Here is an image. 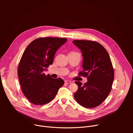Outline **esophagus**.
Returning <instances> with one entry per match:
<instances>
[{
    "mask_svg": "<svg viewBox=\"0 0 133 133\" xmlns=\"http://www.w3.org/2000/svg\"><path fill=\"white\" fill-rule=\"evenodd\" d=\"M72 82L69 80H65V83H66V84H69V83H71Z\"/></svg>",
    "mask_w": 133,
    "mask_h": 133,
    "instance_id": "esophagus-1",
    "label": "esophagus"
}]
</instances>
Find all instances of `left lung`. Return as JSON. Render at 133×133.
Here are the masks:
<instances>
[{
    "mask_svg": "<svg viewBox=\"0 0 133 133\" xmlns=\"http://www.w3.org/2000/svg\"><path fill=\"white\" fill-rule=\"evenodd\" d=\"M82 52L83 70L79 75L86 76L87 82L82 85L75 81L78 89L74 98L79 104L87 108L99 106L110 93L114 72L109 55L102 45L96 41L73 40Z\"/></svg>",
    "mask_w": 133,
    "mask_h": 133,
    "instance_id": "left-lung-1",
    "label": "left lung"
}]
</instances>
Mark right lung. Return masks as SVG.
<instances>
[{
	"mask_svg": "<svg viewBox=\"0 0 133 133\" xmlns=\"http://www.w3.org/2000/svg\"><path fill=\"white\" fill-rule=\"evenodd\" d=\"M66 41L65 38H39L23 54L18 67L20 86L27 99L36 105L51 101L64 84L62 79H53L44 71L53 64L56 52Z\"/></svg>",
	"mask_w": 133,
	"mask_h": 133,
	"instance_id": "add662e5",
	"label": "right lung"
}]
</instances>
